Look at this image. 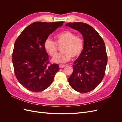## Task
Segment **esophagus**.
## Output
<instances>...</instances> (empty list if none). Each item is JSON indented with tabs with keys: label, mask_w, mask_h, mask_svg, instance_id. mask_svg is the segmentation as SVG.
Wrapping results in <instances>:
<instances>
[{
	"label": "esophagus",
	"mask_w": 122,
	"mask_h": 122,
	"mask_svg": "<svg viewBox=\"0 0 122 122\" xmlns=\"http://www.w3.org/2000/svg\"><path fill=\"white\" fill-rule=\"evenodd\" d=\"M65 67H66V65H63V64H60V65H59V67H60V68H62Z\"/></svg>",
	"instance_id": "1"
}]
</instances>
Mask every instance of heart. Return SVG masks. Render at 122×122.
I'll use <instances>...</instances> for the list:
<instances>
[{"label":"heart","mask_w":122,"mask_h":122,"mask_svg":"<svg viewBox=\"0 0 122 122\" xmlns=\"http://www.w3.org/2000/svg\"><path fill=\"white\" fill-rule=\"evenodd\" d=\"M61 52L52 59V61L56 63H64L80 56L83 49L84 43L82 38L75 36L73 32L65 30L55 36V42L50 39H46L44 47L50 56L54 57L56 55L57 46H61Z\"/></svg>","instance_id":"1"}]
</instances>
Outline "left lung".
<instances>
[{
    "mask_svg": "<svg viewBox=\"0 0 122 122\" xmlns=\"http://www.w3.org/2000/svg\"><path fill=\"white\" fill-rule=\"evenodd\" d=\"M66 26L79 31L84 40L83 49L74 62L73 72L68 81L77 92L87 93L101 83L105 75L107 56L104 41L98 32L87 24L68 23Z\"/></svg>",
    "mask_w": 122,
    "mask_h": 122,
    "instance_id": "left-lung-1",
    "label": "left lung"
}]
</instances>
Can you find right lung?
Returning <instances> with one entry per match:
<instances>
[{
    "instance_id": "add662e5",
    "label": "right lung",
    "mask_w": 122,
    "mask_h": 122,
    "mask_svg": "<svg viewBox=\"0 0 122 122\" xmlns=\"http://www.w3.org/2000/svg\"><path fill=\"white\" fill-rule=\"evenodd\" d=\"M63 23H32L24 29L15 43L12 55L15 73L18 81L28 90H45L52 83L60 70L58 64L48 65L49 56L44 44Z\"/></svg>"
}]
</instances>
